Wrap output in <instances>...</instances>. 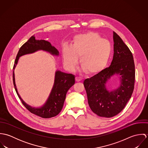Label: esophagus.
Returning <instances> with one entry per match:
<instances>
[{"label": "esophagus", "instance_id": "esophagus-1", "mask_svg": "<svg viewBox=\"0 0 148 148\" xmlns=\"http://www.w3.org/2000/svg\"><path fill=\"white\" fill-rule=\"evenodd\" d=\"M75 80H76V82H79L81 81V79L80 77H76Z\"/></svg>", "mask_w": 148, "mask_h": 148}]
</instances>
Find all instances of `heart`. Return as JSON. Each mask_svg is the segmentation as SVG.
Instances as JSON below:
<instances>
[{"mask_svg": "<svg viewBox=\"0 0 148 148\" xmlns=\"http://www.w3.org/2000/svg\"><path fill=\"white\" fill-rule=\"evenodd\" d=\"M112 47L108 40L97 33L90 32L75 36L70 46L62 49L64 64L69 70L74 69L78 58L83 71L95 75L106 65L112 54Z\"/></svg>", "mask_w": 148, "mask_h": 148, "instance_id": "heart-1", "label": "heart"}]
</instances>
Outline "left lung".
<instances>
[{"instance_id": "1", "label": "left lung", "mask_w": 148, "mask_h": 148, "mask_svg": "<svg viewBox=\"0 0 148 148\" xmlns=\"http://www.w3.org/2000/svg\"><path fill=\"white\" fill-rule=\"evenodd\" d=\"M114 53L109 67L84 81L88 104L100 117H112L124 108L134 89L135 66L132 52L121 38L113 32ZM119 76L120 84L109 91L106 84L113 76Z\"/></svg>"}]
</instances>
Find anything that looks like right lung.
Instances as JSON below:
<instances>
[{
	"label": "right lung",
	"mask_w": 148,
	"mask_h": 148,
	"mask_svg": "<svg viewBox=\"0 0 148 148\" xmlns=\"http://www.w3.org/2000/svg\"><path fill=\"white\" fill-rule=\"evenodd\" d=\"M39 51H45L53 56H59V51L51 42L44 40H37L34 36H31L27 42L21 46L17 54L14 65L13 83L16 93L24 106L32 113L42 118L48 119L57 116L62 110L66 93L69 89L75 83V76L57 69L55 73L54 83L52 88L45 103L39 107H33L27 104L21 99L15 83V69L20 57Z\"/></svg>",
	"instance_id": "obj_1"
}]
</instances>
